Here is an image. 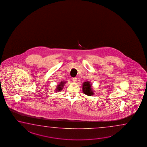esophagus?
I'll return each mask as SVG.
<instances>
[{"label": "esophagus", "instance_id": "obj_1", "mask_svg": "<svg viewBox=\"0 0 147 147\" xmlns=\"http://www.w3.org/2000/svg\"><path fill=\"white\" fill-rule=\"evenodd\" d=\"M72 80L73 82H76V81H77L76 78H72Z\"/></svg>", "mask_w": 147, "mask_h": 147}]
</instances>
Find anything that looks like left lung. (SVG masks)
Wrapping results in <instances>:
<instances>
[{"instance_id": "left-lung-1", "label": "left lung", "mask_w": 147, "mask_h": 147, "mask_svg": "<svg viewBox=\"0 0 147 147\" xmlns=\"http://www.w3.org/2000/svg\"><path fill=\"white\" fill-rule=\"evenodd\" d=\"M83 93L88 96H93L94 93L92 88V84L90 83V82L86 81L83 83Z\"/></svg>"}]
</instances>
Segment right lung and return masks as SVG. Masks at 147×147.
Listing matches in <instances>:
<instances>
[{
	"instance_id": "1",
	"label": "right lung",
	"mask_w": 147,
	"mask_h": 147,
	"mask_svg": "<svg viewBox=\"0 0 147 147\" xmlns=\"http://www.w3.org/2000/svg\"><path fill=\"white\" fill-rule=\"evenodd\" d=\"M65 83H66L65 81V82L64 81L61 82L60 84L57 85V88H56V90H55V92H59V91H61V90H62L63 87H64V85L65 84Z\"/></svg>"
}]
</instances>
